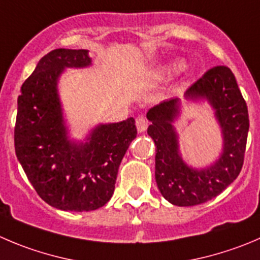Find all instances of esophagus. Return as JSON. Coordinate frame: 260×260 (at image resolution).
Wrapping results in <instances>:
<instances>
[{
	"label": "esophagus",
	"mask_w": 260,
	"mask_h": 260,
	"mask_svg": "<svg viewBox=\"0 0 260 260\" xmlns=\"http://www.w3.org/2000/svg\"><path fill=\"white\" fill-rule=\"evenodd\" d=\"M135 123H137V128L139 133L145 132L148 127V125H149V122H148V120L144 117V116H139V117L137 118V122Z\"/></svg>",
	"instance_id": "obj_1"
}]
</instances>
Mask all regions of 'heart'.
Listing matches in <instances>:
<instances>
[{
    "label": "heart",
    "instance_id": "heart-1",
    "mask_svg": "<svg viewBox=\"0 0 260 260\" xmlns=\"http://www.w3.org/2000/svg\"><path fill=\"white\" fill-rule=\"evenodd\" d=\"M184 69V65H182L181 62H172L170 63V65L166 66V73L169 74H176V73H180V71Z\"/></svg>",
    "mask_w": 260,
    "mask_h": 260
}]
</instances>
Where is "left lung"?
Here are the masks:
<instances>
[{
    "label": "left lung",
    "instance_id": "1",
    "mask_svg": "<svg viewBox=\"0 0 260 260\" xmlns=\"http://www.w3.org/2000/svg\"><path fill=\"white\" fill-rule=\"evenodd\" d=\"M187 101L207 100L221 127L223 148L218 159L206 169H192L180 153L174 122L180 116V100L171 98L150 108L148 135L155 144V181L160 194L171 204L191 207L221 194L243 169L249 113L235 75L227 66L207 71L186 91Z\"/></svg>",
    "mask_w": 260,
    "mask_h": 260
}]
</instances>
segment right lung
<instances>
[{
    "instance_id": "obj_1",
    "label": "right lung",
    "mask_w": 260,
    "mask_h": 260,
    "mask_svg": "<svg viewBox=\"0 0 260 260\" xmlns=\"http://www.w3.org/2000/svg\"><path fill=\"white\" fill-rule=\"evenodd\" d=\"M86 49H53L21 85L15 123V152L39 197L62 211L101 208L115 191L118 167L137 138L133 117L101 123L74 142L68 137L58 97V78L66 68H86Z\"/></svg>"
}]
</instances>
